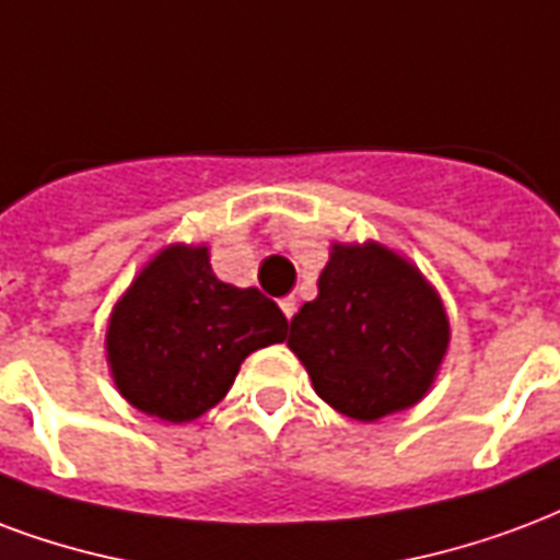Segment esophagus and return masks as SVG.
Returning <instances> with one entry per match:
<instances>
[{
  "label": "esophagus",
  "instance_id": "1",
  "mask_svg": "<svg viewBox=\"0 0 560 560\" xmlns=\"http://www.w3.org/2000/svg\"><path fill=\"white\" fill-rule=\"evenodd\" d=\"M279 308L284 312L288 320H293V314H296V308H300V305H296V296H284V300H279Z\"/></svg>",
  "mask_w": 560,
  "mask_h": 560
}]
</instances>
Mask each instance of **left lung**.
Wrapping results in <instances>:
<instances>
[{"label": "left lung", "instance_id": "obj_1", "mask_svg": "<svg viewBox=\"0 0 560 560\" xmlns=\"http://www.w3.org/2000/svg\"><path fill=\"white\" fill-rule=\"evenodd\" d=\"M317 291L288 335L314 392L355 421L418 404L448 347L442 300L418 269L376 243L335 246Z\"/></svg>", "mask_w": 560, "mask_h": 560}]
</instances>
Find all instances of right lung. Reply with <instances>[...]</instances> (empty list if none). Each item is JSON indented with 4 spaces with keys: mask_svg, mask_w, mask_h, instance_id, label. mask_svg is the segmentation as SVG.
<instances>
[{
    "mask_svg": "<svg viewBox=\"0 0 560 560\" xmlns=\"http://www.w3.org/2000/svg\"><path fill=\"white\" fill-rule=\"evenodd\" d=\"M284 338L288 317L276 302L219 281L205 246H172L118 302L106 353L132 407L180 424L217 407L248 353Z\"/></svg>",
    "mask_w": 560,
    "mask_h": 560,
    "instance_id": "add662e5",
    "label": "right lung"
}]
</instances>
